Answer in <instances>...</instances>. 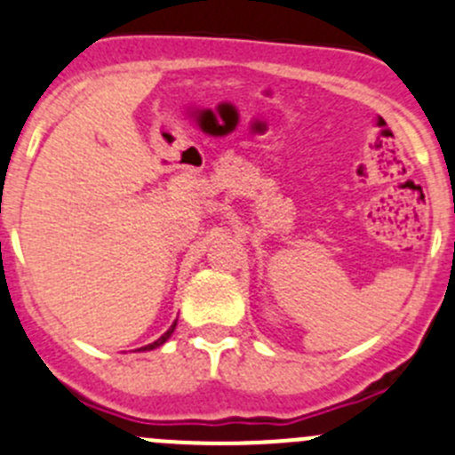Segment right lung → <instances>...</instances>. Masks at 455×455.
<instances>
[{
    "label": "right lung",
    "mask_w": 455,
    "mask_h": 455,
    "mask_svg": "<svg viewBox=\"0 0 455 455\" xmlns=\"http://www.w3.org/2000/svg\"><path fill=\"white\" fill-rule=\"evenodd\" d=\"M174 328H176V322L172 323V326H170V331H167V332H163V335H160L158 339H156V341H151V344H147V346H142V348H138V350H154V348H158V346H163V344H165V341L170 339V337H172V332H174Z\"/></svg>",
    "instance_id": "obj_1"
}]
</instances>
